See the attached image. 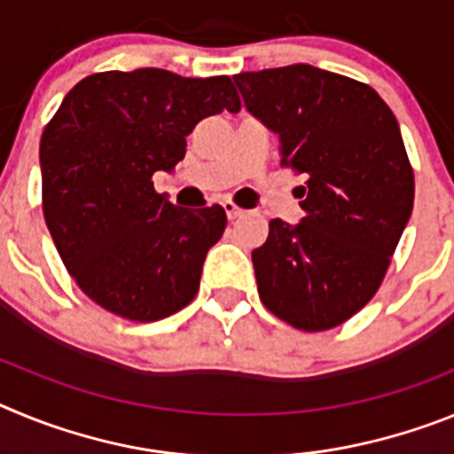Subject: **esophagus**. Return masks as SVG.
Here are the masks:
<instances>
[{"label": "esophagus", "instance_id": "obj_1", "mask_svg": "<svg viewBox=\"0 0 454 454\" xmlns=\"http://www.w3.org/2000/svg\"><path fill=\"white\" fill-rule=\"evenodd\" d=\"M223 208H224V214H227V218H230V220H236V218H240V215L246 214V211L236 207L234 202H223Z\"/></svg>", "mask_w": 454, "mask_h": 454}]
</instances>
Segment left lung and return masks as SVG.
<instances>
[{
    "instance_id": "1",
    "label": "left lung",
    "mask_w": 454,
    "mask_h": 454,
    "mask_svg": "<svg viewBox=\"0 0 454 454\" xmlns=\"http://www.w3.org/2000/svg\"><path fill=\"white\" fill-rule=\"evenodd\" d=\"M234 83L247 114L279 136L282 166L307 175L300 223L272 218L252 250L259 298L298 330H330L375 295L411 218L398 120L371 86L307 63Z\"/></svg>"
}]
</instances>
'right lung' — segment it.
I'll return each instance as SVG.
<instances>
[{
	"label": "right lung",
	"instance_id": "obj_1",
	"mask_svg": "<svg viewBox=\"0 0 454 454\" xmlns=\"http://www.w3.org/2000/svg\"><path fill=\"white\" fill-rule=\"evenodd\" d=\"M230 77L161 67L82 79L40 138L43 211L54 246L88 298L152 323L186 307L224 231L220 204L179 208L152 175L172 172L200 120L236 114Z\"/></svg>",
	"mask_w": 454,
	"mask_h": 454
}]
</instances>
